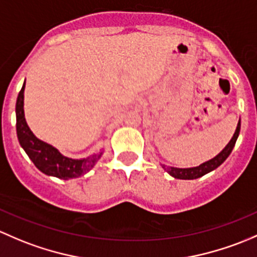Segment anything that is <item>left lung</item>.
<instances>
[{
    "label": "left lung",
    "instance_id": "left-lung-1",
    "mask_svg": "<svg viewBox=\"0 0 257 257\" xmlns=\"http://www.w3.org/2000/svg\"><path fill=\"white\" fill-rule=\"evenodd\" d=\"M239 132H240V120L239 123H237V127L236 131H235L234 136L232 139L230 140L229 144L226 145V147L219 153L216 157H214L213 160L208 161V162L203 163V165L198 166V167L194 168H174V167H167V166H162L165 168V171H167L172 177L174 178H178V179H195V178H199V177L204 176V174L209 173V172L214 171L215 168H218L224 161L229 157V155L231 153L232 148H234L235 144H236V140L237 136H239Z\"/></svg>",
    "mask_w": 257,
    "mask_h": 257
}]
</instances>
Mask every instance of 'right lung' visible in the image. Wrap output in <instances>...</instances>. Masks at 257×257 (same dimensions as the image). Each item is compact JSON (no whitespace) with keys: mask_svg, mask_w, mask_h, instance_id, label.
Masks as SVG:
<instances>
[{"mask_svg":"<svg viewBox=\"0 0 257 257\" xmlns=\"http://www.w3.org/2000/svg\"><path fill=\"white\" fill-rule=\"evenodd\" d=\"M23 92H25V84L18 94L17 102H16V118H17L16 128H17L18 141L34 166L48 176L62 179L76 178L89 172L101 157V151L85 160H71L60 155L58 150L50 145L37 139L26 122L25 112H23Z\"/></svg>","mask_w":257,"mask_h":257,"instance_id":"obj_1","label":"right lung"}]
</instances>
